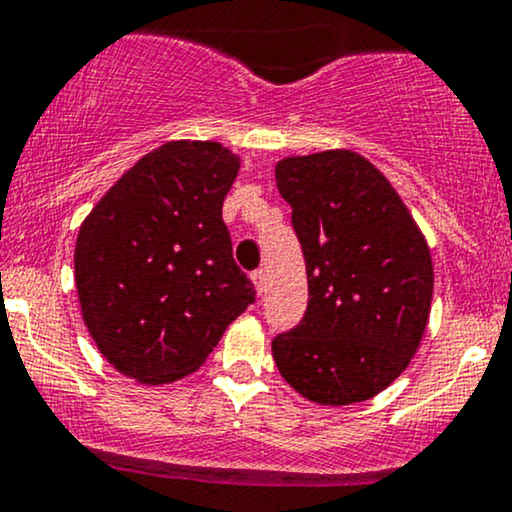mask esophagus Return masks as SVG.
<instances>
[{"label": "esophagus", "instance_id": "34e87169", "mask_svg": "<svg viewBox=\"0 0 512 512\" xmlns=\"http://www.w3.org/2000/svg\"><path fill=\"white\" fill-rule=\"evenodd\" d=\"M250 279H252V284H255L257 293H264V289H267V272H264L262 267L255 269V272L250 274Z\"/></svg>", "mask_w": 512, "mask_h": 512}]
</instances>
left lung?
Listing matches in <instances>:
<instances>
[{
	"mask_svg": "<svg viewBox=\"0 0 512 512\" xmlns=\"http://www.w3.org/2000/svg\"><path fill=\"white\" fill-rule=\"evenodd\" d=\"M276 187L308 274L303 320L272 342L276 368L310 402H366L399 378L426 330V240L395 187L354 151L284 158Z\"/></svg>",
	"mask_w": 512,
	"mask_h": 512,
	"instance_id": "left-lung-1",
	"label": "left lung"
}]
</instances>
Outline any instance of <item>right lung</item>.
I'll return each instance as SVG.
<instances>
[{
  "instance_id": "right-lung-1",
  "label": "right lung",
  "mask_w": 512,
  "mask_h": 512,
  "mask_svg": "<svg viewBox=\"0 0 512 512\" xmlns=\"http://www.w3.org/2000/svg\"><path fill=\"white\" fill-rule=\"evenodd\" d=\"M238 168L216 142H168L139 158L81 223V315L108 363L139 383L197 370L255 303L221 216Z\"/></svg>"
}]
</instances>
